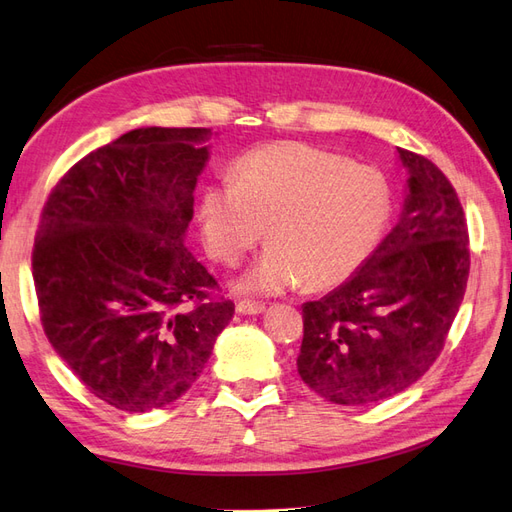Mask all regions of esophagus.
Masks as SVG:
<instances>
[{
    "label": "esophagus",
    "mask_w": 512,
    "mask_h": 512,
    "mask_svg": "<svg viewBox=\"0 0 512 512\" xmlns=\"http://www.w3.org/2000/svg\"><path fill=\"white\" fill-rule=\"evenodd\" d=\"M237 312L240 314H261L266 312V305L264 303H257V301H248V299H237Z\"/></svg>",
    "instance_id": "obj_1"
}]
</instances>
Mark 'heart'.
Here are the masks:
<instances>
[{
	"label": "heart",
	"mask_w": 512,
	"mask_h": 512,
	"mask_svg": "<svg viewBox=\"0 0 512 512\" xmlns=\"http://www.w3.org/2000/svg\"><path fill=\"white\" fill-rule=\"evenodd\" d=\"M392 213L388 178L373 165L301 141L264 146L235 165V183L209 187L200 231L209 255L233 266L261 242L270 246L242 285L283 292L349 279L375 251Z\"/></svg>",
	"instance_id": "b5f03b06"
}]
</instances>
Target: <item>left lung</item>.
Masks as SVG:
<instances>
[{"label":"left lung","mask_w":512,"mask_h":512,"mask_svg":"<svg viewBox=\"0 0 512 512\" xmlns=\"http://www.w3.org/2000/svg\"><path fill=\"white\" fill-rule=\"evenodd\" d=\"M399 157L410 194L397 227L349 281L303 305L296 368L340 406L395 397L430 371L467 290L469 229L454 185L423 154Z\"/></svg>","instance_id":"left-lung-1"}]
</instances>
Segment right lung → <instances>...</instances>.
<instances>
[{
    "mask_svg": "<svg viewBox=\"0 0 512 512\" xmlns=\"http://www.w3.org/2000/svg\"><path fill=\"white\" fill-rule=\"evenodd\" d=\"M207 128H137L89 152L47 196L32 277L47 340L124 412L176 401L235 303L183 246Z\"/></svg>",
    "mask_w": 512,
    "mask_h": 512,
    "instance_id": "1",
    "label": "right lung"
}]
</instances>
